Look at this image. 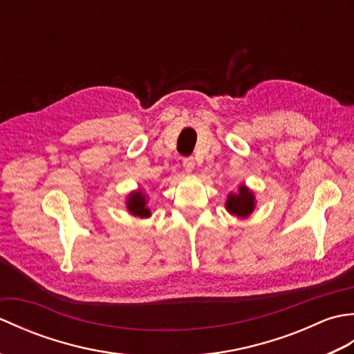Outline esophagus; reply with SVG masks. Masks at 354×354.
<instances>
[{"instance_id": "1", "label": "esophagus", "mask_w": 354, "mask_h": 354, "mask_svg": "<svg viewBox=\"0 0 354 354\" xmlns=\"http://www.w3.org/2000/svg\"><path fill=\"white\" fill-rule=\"evenodd\" d=\"M183 165H184L185 171L190 173V171H193V169H194V160H193V158H185Z\"/></svg>"}]
</instances>
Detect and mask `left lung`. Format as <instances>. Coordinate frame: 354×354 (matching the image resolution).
<instances>
[{"label": "left lung", "instance_id": "8db88e82", "mask_svg": "<svg viewBox=\"0 0 354 354\" xmlns=\"http://www.w3.org/2000/svg\"><path fill=\"white\" fill-rule=\"evenodd\" d=\"M225 207H227L228 213L239 216L240 219H245V217H248L254 212V207H255L254 193L248 189V187L240 185L237 193L228 194Z\"/></svg>", "mask_w": 354, "mask_h": 354}]
</instances>
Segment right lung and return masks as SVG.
I'll return each mask as SVG.
<instances>
[{"mask_svg":"<svg viewBox=\"0 0 354 354\" xmlns=\"http://www.w3.org/2000/svg\"><path fill=\"white\" fill-rule=\"evenodd\" d=\"M126 208L129 209L131 214L141 217V219H142V217L150 216V209L147 208L146 194L142 193V190H135L129 194V196H127Z\"/></svg>","mask_w":354,"mask_h":354,"instance_id":"add662e5","label":"right lung"}]
</instances>
